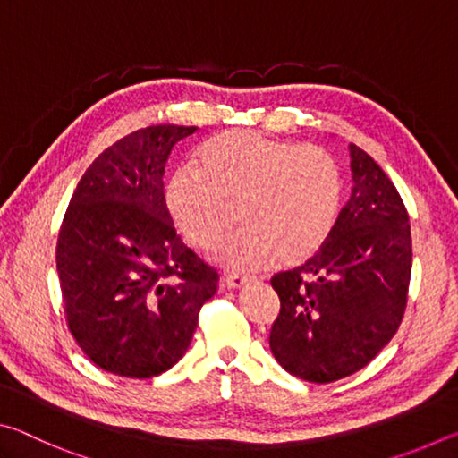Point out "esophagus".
Wrapping results in <instances>:
<instances>
[{"label": "esophagus", "instance_id": "obj_1", "mask_svg": "<svg viewBox=\"0 0 458 458\" xmlns=\"http://www.w3.org/2000/svg\"><path fill=\"white\" fill-rule=\"evenodd\" d=\"M250 278L248 276H238V275H232V276H226L224 278V286H228V289H240V286L246 284Z\"/></svg>", "mask_w": 458, "mask_h": 458}]
</instances>
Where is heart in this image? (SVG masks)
<instances>
[{"label":"heart","instance_id":"obj_1","mask_svg":"<svg viewBox=\"0 0 458 458\" xmlns=\"http://www.w3.org/2000/svg\"><path fill=\"white\" fill-rule=\"evenodd\" d=\"M192 169L165 183L169 218L185 242L218 252L240 222L244 232L222 254L236 270L311 260L335 230L344 174L337 159L315 145L224 131L208 139Z\"/></svg>","mask_w":458,"mask_h":458}]
</instances>
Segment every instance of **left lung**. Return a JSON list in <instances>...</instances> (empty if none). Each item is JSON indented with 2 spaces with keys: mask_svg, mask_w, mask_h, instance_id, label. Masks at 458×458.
<instances>
[{
  "mask_svg": "<svg viewBox=\"0 0 458 458\" xmlns=\"http://www.w3.org/2000/svg\"><path fill=\"white\" fill-rule=\"evenodd\" d=\"M353 190L327 242L303 267L273 276L281 313L270 329L275 360L301 379L352 376L390 344L404 317L412 236L396 185L350 145Z\"/></svg>",
  "mask_w": 458,
  "mask_h": 458,
  "instance_id": "obj_1",
  "label": "left lung"
}]
</instances>
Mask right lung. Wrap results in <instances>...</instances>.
Listing matches in <instances>:
<instances>
[{"label":"right lung","instance_id":"right-lung-1","mask_svg":"<svg viewBox=\"0 0 458 458\" xmlns=\"http://www.w3.org/2000/svg\"><path fill=\"white\" fill-rule=\"evenodd\" d=\"M196 127L151 125L92 161L66 208L56 268L68 329L105 371L153 377L183 358L218 273L165 208L169 153Z\"/></svg>","mask_w":458,"mask_h":458}]
</instances>
